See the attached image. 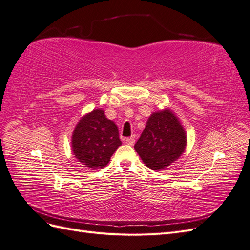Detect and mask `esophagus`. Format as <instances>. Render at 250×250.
<instances>
[{
    "instance_id": "esophagus-1",
    "label": "esophagus",
    "mask_w": 250,
    "mask_h": 250,
    "mask_svg": "<svg viewBox=\"0 0 250 250\" xmlns=\"http://www.w3.org/2000/svg\"><path fill=\"white\" fill-rule=\"evenodd\" d=\"M134 142H135V138H134V137H130V138L125 139V143L128 144V145H130V146L133 145Z\"/></svg>"
}]
</instances>
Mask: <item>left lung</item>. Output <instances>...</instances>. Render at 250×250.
<instances>
[{
    "label": "left lung",
    "mask_w": 250,
    "mask_h": 250,
    "mask_svg": "<svg viewBox=\"0 0 250 250\" xmlns=\"http://www.w3.org/2000/svg\"><path fill=\"white\" fill-rule=\"evenodd\" d=\"M187 147V133L175 112L165 108L151 113L134 149L153 171L165 170L177 161Z\"/></svg>",
    "instance_id": "obj_1"
}]
</instances>
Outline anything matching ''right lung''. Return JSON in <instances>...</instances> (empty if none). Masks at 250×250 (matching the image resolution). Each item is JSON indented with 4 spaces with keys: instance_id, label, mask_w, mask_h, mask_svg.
Listing matches in <instances>:
<instances>
[{
    "instance_id": "right-lung-1",
    "label": "right lung",
    "mask_w": 250,
    "mask_h": 250,
    "mask_svg": "<svg viewBox=\"0 0 250 250\" xmlns=\"http://www.w3.org/2000/svg\"><path fill=\"white\" fill-rule=\"evenodd\" d=\"M75 157L89 169H103L122 145L116 123L106 118L102 108L83 116L72 134Z\"/></svg>"
}]
</instances>
